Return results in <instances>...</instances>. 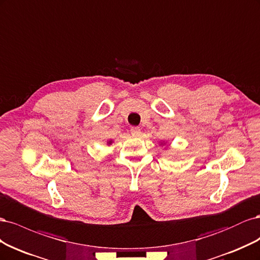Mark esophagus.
Returning a JSON list of instances; mask_svg holds the SVG:
<instances>
[{
    "label": "esophagus",
    "instance_id": "obj_1",
    "mask_svg": "<svg viewBox=\"0 0 260 260\" xmlns=\"http://www.w3.org/2000/svg\"><path fill=\"white\" fill-rule=\"evenodd\" d=\"M130 131H131V135L133 137H140L141 136V129L139 127H132Z\"/></svg>",
    "mask_w": 260,
    "mask_h": 260
}]
</instances>
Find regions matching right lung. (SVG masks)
I'll return each mask as SVG.
<instances>
[{
	"mask_svg": "<svg viewBox=\"0 0 260 260\" xmlns=\"http://www.w3.org/2000/svg\"><path fill=\"white\" fill-rule=\"evenodd\" d=\"M112 143V141H109V142H108V144H111Z\"/></svg>",
	"mask_w": 260,
	"mask_h": 260,
	"instance_id": "add662e5",
	"label": "right lung"
}]
</instances>
